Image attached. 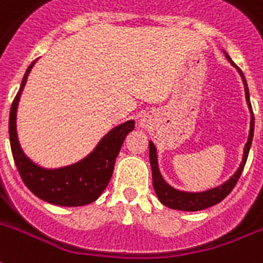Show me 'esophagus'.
Returning <instances> with one entry per match:
<instances>
[{"label": "esophagus", "mask_w": 263, "mask_h": 263, "mask_svg": "<svg viewBox=\"0 0 263 263\" xmlns=\"http://www.w3.org/2000/svg\"><path fill=\"white\" fill-rule=\"evenodd\" d=\"M141 126H145V122H143V121H141Z\"/></svg>", "instance_id": "1"}]
</instances>
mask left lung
<instances>
[{
  "mask_svg": "<svg viewBox=\"0 0 263 263\" xmlns=\"http://www.w3.org/2000/svg\"><path fill=\"white\" fill-rule=\"evenodd\" d=\"M226 54V52H224ZM226 58L230 61L233 67H235V64L231 61V58L229 57V54H226ZM235 69L238 71L241 75L242 83H244V90H246V99L248 108L251 111V124H250V135H248V141L244 147V155H242V160L240 163V167L237 168L234 174L229 178V180L220 184V185L211 188V190H206L202 192H186V191H178L176 188H173L168 185L164 178L161 177L160 170H159V164H157V153H156V146L153 145V142H149V160H151V167H152V177H153V188L156 192L159 201L167 208L170 209H176V211H184V212H196L206 209V208H211V206L216 205L224 199L226 196L229 195L231 190L234 188L237 181L240 178L241 173L244 170L246 166L247 157L250 153L251 143H252V138H254V112H252V107H251L250 102V90H248V85H247L246 78L244 73L241 72L238 67H235Z\"/></svg>",
  "mask_w": 263,
  "mask_h": 263,
  "instance_id": "1",
  "label": "left lung"
}]
</instances>
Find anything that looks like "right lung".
Listing matches in <instances>:
<instances>
[{
  "mask_svg": "<svg viewBox=\"0 0 263 263\" xmlns=\"http://www.w3.org/2000/svg\"><path fill=\"white\" fill-rule=\"evenodd\" d=\"M34 62L26 69L9 112V142L17 171L25 185L37 198L48 203L58 206H83L92 203L102 195L111 180L117 156L126 135L135 128V121L129 120L112 128L100 139L93 152L71 166L60 168L37 166L23 153L16 132L17 104Z\"/></svg>",
  "mask_w": 263,
  "mask_h": 263,
  "instance_id": "obj_1",
  "label": "right lung"
}]
</instances>
